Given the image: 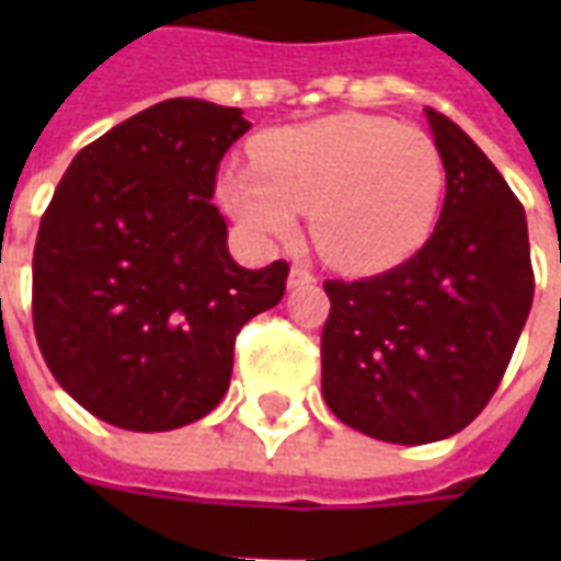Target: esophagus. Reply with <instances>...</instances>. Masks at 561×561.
<instances>
[{"label": "esophagus", "mask_w": 561, "mask_h": 561, "mask_svg": "<svg viewBox=\"0 0 561 561\" xmlns=\"http://www.w3.org/2000/svg\"><path fill=\"white\" fill-rule=\"evenodd\" d=\"M309 282H316V273L306 264H294L291 273H288V288H300V285H309Z\"/></svg>", "instance_id": "1"}]
</instances>
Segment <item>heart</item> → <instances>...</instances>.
I'll return each mask as SVG.
<instances>
[{"label":"heart","instance_id":"obj_1","mask_svg":"<svg viewBox=\"0 0 561 561\" xmlns=\"http://www.w3.org/2000/svg\"><path fill=\"white\" fill-rule=\"evenodd\" d=\"M221 204L261 240L291 237L309 209L316 249L342 270H385L421 249L445 195L435 140L388 116L336 114L276 128L255 161L221 171Z\"/></svg>","mask_w":561,"mask_h":561}]
</instances>
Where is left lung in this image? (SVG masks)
Instances as JSON below:
<instances>
[{"mask_svg":"<svg viewBox=\"0 0 561 561\" xmlns=\"http://www.w3.org/2000/svg\"><path fill=\"white\" fill-rule=\"evenodd\" d=\"M426 119L445 161L430 240L388 273L324 282L321 393L345 426L393 445L438 442L483 412L535 294L523 204L457 123Z\"/></svg>","mask_w":561,"mask_h":561,"instance_id":"obj_1","label":"left lung"}]
</instances>
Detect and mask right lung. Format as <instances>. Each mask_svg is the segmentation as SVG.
I'll use <instances>...</instances> for the list:
<instances>
[{
    "mask_svg": "<svg viewBox=\"0 0 561 561\" xmlns=\"http://www.w3.org/2000/svg\"><path fill=\"white\" fill-rule=\"evenodd\" d=\"M240 107L168 99L83 147L32 255V324L54 378L102 421L164 433L209 414L233 342L285 294L288 264L245 270L216 204Z\"/></svg>",
    "mask_w": 561,
    "mask_h": 561,
    "instance_id": "right-lung-1",
    "label": "right lung"
}]
</instances>
